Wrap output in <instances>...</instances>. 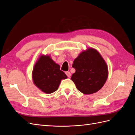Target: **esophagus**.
<instances>
[{"label": "esophagus", "mask_w": 135, "mask_h": 135, "mask_svg": "<svg viewBox=\"0 0 135 135\" xmlns=\"http://www.w3.org/2000/svg\"><path fill=\"white\" fill-rule=\"evenodd\" d=\"M65 74H66V75L69 77V78H70V76H71V73L69 72V71H66V73H65Z\"/></svg>", "instance_id": "obj_1"}]
</instances>
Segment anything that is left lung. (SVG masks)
Wrapping results in <instances>:
<instances>
[{
	"label": "left lung",
	"instance_id": "8db88e82",
	"mask_svg": "<svg viewBox=\"0 0 135 135\" xmlns=\"http://www.w3.org/2000/svg\"><path fill=\"white\" fill-rule=\"evenodd\" d=\"M72 67L75 72L71 77L76 87L81 93H96L104 86L108 77L107 63L96 49L88 48L74 60Z\"/></svg>",
	"mask_w": 135,
	"mask_h": 135
}]
</instances>
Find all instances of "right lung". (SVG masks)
Wrapping results in <instances>:
<instances>
[{"label":"right lung","instance_id":"1","mask_svg":"<svg viewBox=\"0 0 135 135\" xmlns=\"http://www.w3.org/2000/svg\"><path fill=\"white\" fill-rule=\"evenodd\" d=\"M34 84L42 92L50 94L59 88L62 79L68 76L60 70V66L47 55L39 56L32 72Z\"/></svg>","mask_w":135,"mask_h":135}]
</instances>
